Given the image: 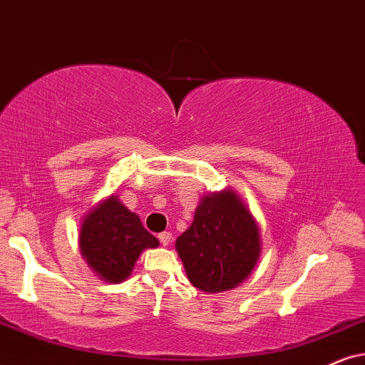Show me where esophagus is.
<instances>
[{"label":"esophagus","mask_w":365,"mask_h":365,"mask_svg":"<svg viewBox=\"0 0 365 365\" xmlns=\"http://www.w3.org/2000/svg\"><path fill=\"white\" fill-rule=\"evenodd\" d=\"M158 239H160V242L163 244V246H168V244L172 242V234H170V232H161L160 236H158Z\"/></svg>","instance_id":"1"}]
</instances>
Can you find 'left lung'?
<instances>
[{
  "instance_id": "8db88e82",
  "label": "left lung",
  "mask_w": 365,
  "mask_h": 365,
  "mask_svg": "<svg viewBox=\"0 0 365 365\" xmlns=\"http://www.w3.org/2000/svg\"><path fill=\"white\" fill-rule=\"evenodd\" d=\"M195 288L220 293L236 288L261 255L257 222L234 190L202 197L193 222L175 242Z\"/></svg>"
}]
</instances>
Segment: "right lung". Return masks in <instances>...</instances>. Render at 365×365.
I'll return each instance as SVG.
<instances>
[{"mask_svg":"<svg viewBox=\"0 0 365 365\" xmlns=\"http://www.w3.org/2000/svg\"><path fill=\"white\" fill-rule=\"evenodd\" d=\"M158 239L143 227L140 217L110 195L84 217L79 232L81 255L101 279L121 283L133 273L145 249Z\"/></svg>","mask_w":365,"mask_h":365,"instance_id":"right-lung-1","label":"right lung"}]
</instances>
